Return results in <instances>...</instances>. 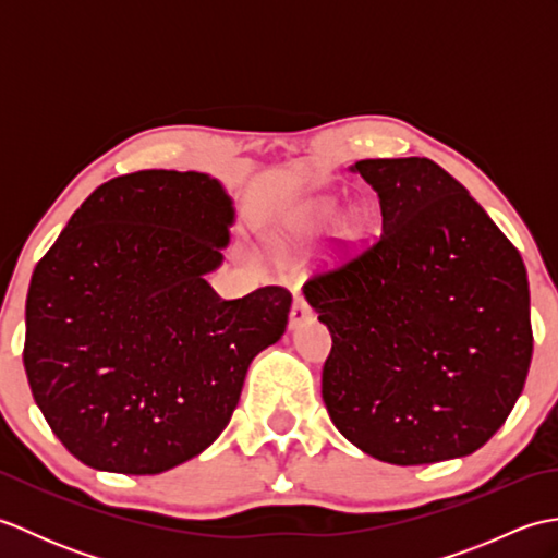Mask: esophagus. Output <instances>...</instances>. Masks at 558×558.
<instances>
[{
	"label": "esophagus",
	"mask_w": 558,
	"mask_h": 558,
	"mask_svg": "<svg viewBox=\"0 0 558 558\" xmlns=\"http://www.w3.org/2000/svg\"><path fill=\"white\" fill-rule=\"evenodd\" d=\"M312 316H314L312 304L306 302V300L302 298V294H298V298H294V302H292V312H290V328H300L302 324L312 322Z\"/></svg>",
	"instance_id": "1"
}]
</instances>
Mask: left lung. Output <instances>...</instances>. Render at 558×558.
I'll return each mask as SVG.
<instances>
[{
    "instance_id": "obj_1",
    "label": "left lung",
    "mask_w": 558,
    "mask_h": 558,
    "mask_svg": "<svg viewBox=\"0 0 558 558\" xmlns=\"http://www.w3.org/2000/svg\"><path fill=\"white\" fill-rule=\"evenodd\" d=\"M381 234L342 244L304 294L333 338L322 393L336 429L390 465L475 453L511 414L532 360L525 264L429 158L354 162Z\"/></svg>"
}]
</instances>
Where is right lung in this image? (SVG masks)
I'll list each match as a JSON object with an SVG mask.
<instances>
[{"mask_svg":"<svg viewBox=\"0 0 558 558\" xmlns=\"http://www.w3.org/2000/svg\"><path fill=\"white\" fill-rule=\"evenodd\" d=\"M232 204L201 172L100 184L33 270L23 366L59 441L83 465L158 475L208 448L256 354L286 333L292 294L220 300L206 282Z\"/></svg>","mask_w":558,"mask_h":558,"instance_id":"right-lung-1","label":"right lung"}]
</instances>
